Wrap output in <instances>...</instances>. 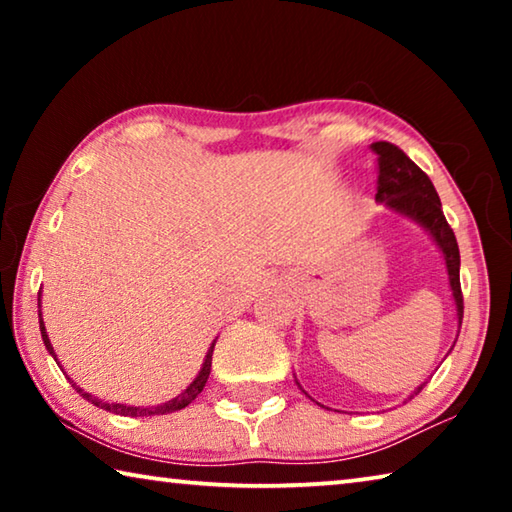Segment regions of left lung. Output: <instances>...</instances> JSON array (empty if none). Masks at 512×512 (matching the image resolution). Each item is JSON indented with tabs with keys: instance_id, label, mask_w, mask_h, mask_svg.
<instances>
[{
	"instance_id": "left-lung-1",
	"label": "left lung",
	"mask_w": 512,
	"mask_h": 512,
	"mask_svg": "<svg viewBox=\"0 0 512 512\" xmlns=\"http://www.w3.org/2000/svg\"><path fill=\"white\" fill-rule=\"evenodd\" d=\"M370 149L377 153V162H379L377 196H375L377 201L384 203L391 212L406 216V219L418 223L420 228H424V232H429L433 244L438 246V250L445 257L449 291H452V298L456 305V318H458V332H461V323H463L461 255H458L454 230L449 228V223L445 219L443 205H440L436 189H433V183L429 180L427 173H424L402 149H397L395 144L375 142ZM424 384H427V381H424ZM424 384L415 388V391L409 395V400L422 391Z\"/></svg>"
}]
</instances>
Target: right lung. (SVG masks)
Wrapping results in <instances>:
<instances>
[{
  "mask_svg": "<svg viewBox=\"0 0 512 512\" xmlns=\"http://www.w3.org/2000/svg\"><path fill=\"white\" fill-rule=\"evenodd\" d=\"M38 300H40V298H38ZM38 307H40V305H38ZM38 316H40V334H42V341H45V348H47V352L51 354V357L56 359L54 345H51V341H49V334H47V329H45V323H42V314H38ZM214 345H216V339L212 341L210 350H207V354H205V361H203V366H201V370H198V375L194 377L192 384H189L183 393L173 397V400H169V402H162V404H155V406H131V404H117V402H106V400H99V397H94V395H90V393H85L81 386H76V381L67 375L65 368L60 366V361H58V359H56V363H58V368L63 370V375L69 379V384H72V386L76 388V393H79L81 397H85V400H88V402H92L94 406H99V409H103V411H110V413H117V415H128V418H149V415H164V413L180 411V409H185L187 404H192V402L196 400L198 393L203 391V386H205L207 377H210Z\"/></svg>",
  "mask_w": 512,
  "mask_h": 512,
  "instance_id": "obj_1",
  "label": "right lung"
}]
</instances>
